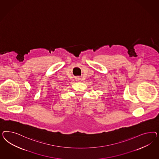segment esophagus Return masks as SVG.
<instances>
[{
    "label": "esophagus",
    "mask_w": 159,
    "mask_h": 159,
    "mask_svg": "<svg viewBox=\"0 0 159 159\" xmlns=\"http://www.w3.org/2000/svg\"><path fill=\"white\" fill-rule=\"evenodd\" d=\"M80 79V77H77V78H76V80H79Z\"/></svg>",
    "instance_id": "obj_1"
}]
</instances>
